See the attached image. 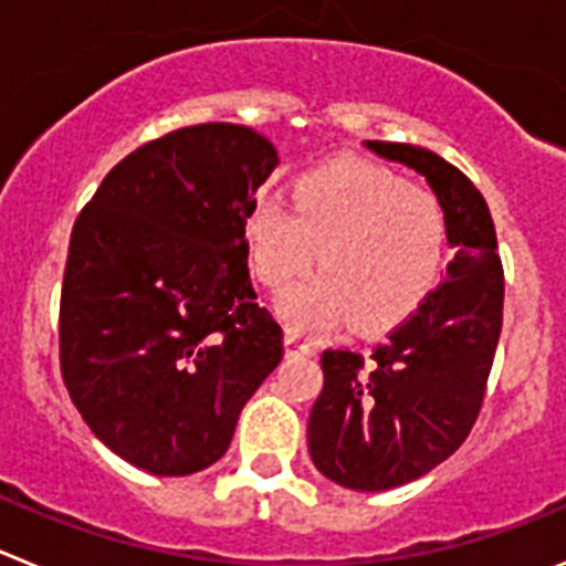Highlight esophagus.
<instances>
[{
  "label": "esophagus",
  "instance_id": "1",
  "mask_svg": "<svg viewBox=\"0 0 566 566\" xmlns=\"http://www.w3.org/2000/svg\"><path fill=\"white\" fill-rule=\"evenodd\" d=\"M286 354L289 357H312L314 354V343H308V339L300 337L297 332H286Z\"/></svg>",
  "mask_w": 566,
  "mask_h": 566
}]
</instances>
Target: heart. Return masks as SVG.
<instances>
[{
	"label": "heart",
	"instance_id": "heart-1",
	"mask_svg": "<svg viewBox=\"0 0 566 566\" xmlns=\"http://www.w3.org/2000/svg\"><path fill=\"white\" fill-rule=\"evenodd\" d=\"M252 269L286 292L319 258L323 274L280 300L294 328H359L405 319L437 286L448 252L442 203L388 169L343 161L303 175L294 207L260 195L243 221Z\"/></svg>",
	"mask_w": 566,
	"mask_h": 566
}]
</instances>
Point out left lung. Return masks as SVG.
Masks as SVG:
<instances>
[{
	"mask_svg": "<svg viewBox=\"0 0 566 566\" xmlns=\"http://www.w3.org/2000/svg\"><path fill=\"white\" fill-rule=\"evenodd\" d=\"M405 164L442 203L453 260L444 280L368 357L323 352V391L308 417L314 468L348 490L379 493L451 457L479 417L502 334L504 274L482 192L411 144L365 142Z\"/></svg>",
	"mask_w": 566,
	"mask_h": 566,
	"instance_id": "8db88e82",
	"label": "left lung"
}]
</instances>
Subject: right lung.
<instances>
[{
  "instance_id": "right-lung-1",
  "label": "right lung",
  "mask_w": 566,
  "mask_h": 566,
  "mask_svg": "<svg viewBox=\"0 0 566 566\" xmlns=\"http://www.w3.org/2000/svg\"><path fill=\"white\" fill-rule=\"evenodd\" d=\"M277 161L252 127L175 129L115 164L70 234L64 385L90 431L155 476L218 462L283 359L243 238Z\"/></svg>"
}]
</instances>
